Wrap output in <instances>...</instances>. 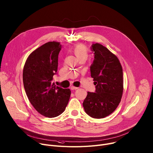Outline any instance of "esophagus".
Listing matches in <instances>:
<instances>
[{"instance_id": "obj_1", "label": "esophagus", "mask_w": 153, "mask_h": 153, "mask_svg": "<svg viewBox=\"0 0 153 153\" xmlns=\"http://www.w3.org/2000/svg\"><path fill=\"white\" fill-rule=\"evenodd\" d=\"M78 88L77 87H74V86H73V85H72V86H71V90H76V89H77Z\"/></svg>"}]
</instances>
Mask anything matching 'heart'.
<instances>
[{"label": "heart", "instance_id": "obj_1", "mask_svg": "<svg viewBox=\"0 0 153 153\" xmlns=\"http://www.w3.org/2000/svg\"><path fill=\"white\" fill-rule=\"evenodd\" d=\"M72 52L79 59H86L88 57V52L82 46L76 45L72 48Z\"/></svg>", "mask_w": 153, "mask_h": 153}]
</instances>
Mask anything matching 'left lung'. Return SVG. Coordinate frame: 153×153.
Wrapping results in <instances>:
<instances>
[{"label": "left lung", "mask_w": 153, "mask_h": 153, "mask_svg": "<svg viewBox=\"0 0 153 153\" xmlns=\"http://www.w3.org/2000/svg\"><path fill=\"white\" fill-rule=\"evenodd\" d=\"M95 59L90 66L95 92H87L83 102L85 113L96 119L104 118L116 110L124 90L123 70L114 53L99 43L93 44Z\"/></svg>", "instance_id": "left-lung-1"}]
</instances>
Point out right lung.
Returning a JSON list of instances; mask_svg holds the SVG:
<instances>
[{"mask_svg": "<svg viewBox=\"0 0 153 153\" xmlns=\"http://www.w3.org/2000/svg\"><path fill=\"white\" fill-rule=\"evenodd\" d=\"M61 49L58 42H47L29 55L23 68V84L30 104L39 113L49 118L63 113L71 95L70 89L52 83Z\"/></svg>", "mask_w": 153, "mask_h": 153, "instance_id": "right-lung-1", "label": "right lung"}]
</instances>
